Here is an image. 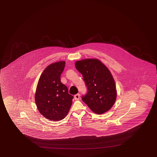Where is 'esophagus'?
Listing matches in <instances>:
<instances>
[{"label":"esophagus","instance_id":"obj_1","mask_svg":"<svg viewBox=\"0 0 157 157\" xmlns=\"http://www.w3.org/2000/svg\"><path fill=\"white\" fill-rule=\"evenodd\" d=\"M74 98H75V100H78V99H80V94H76V95H75V97H74Z\"/></svg>","mask_w":157,"mask_h":157}]
</instances>
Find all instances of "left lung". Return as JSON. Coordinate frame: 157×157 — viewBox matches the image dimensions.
Returning a JSON list of instances; mask_svg holds the SVG:
<instances>
[{
  "instance_id": "8db88e82",
  "label": "left lung",
  "mask_w": 157,
  "mask_h": 157,
  "mask_svg": "<svg viewBox=\"0 0 157 157\" xmlns=\"http://www.w3.org/2000/svg\"><path fill=\"white\" fill-rule=\"evenodd\" d=\"M75 66L82 75L87 87L82 100L95 113L103 114L109 110L116 99L115 82L110 71L97 59L77 61Z\"/></svg>"
}]
</instances>
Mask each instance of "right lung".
Segmentation results:
<instances>
[{
	"label": "right lung",
	"instance_id": "1",
	"mask_svg": "<svg viewBox=\"0 0 157 157\" xmlns=\"http://www.w3.org/2000/svg\"><path fill=\"white\" fill-rule=\"evenodd\" d=\"M66 62L60 61L48 66L41 75L35 94V103L40 113L47 119L60 121L66 116L74 97L60 82Z\"/></svg>",
	"mask_w": 157,
	"mask_h": 157
}]
</instances>
